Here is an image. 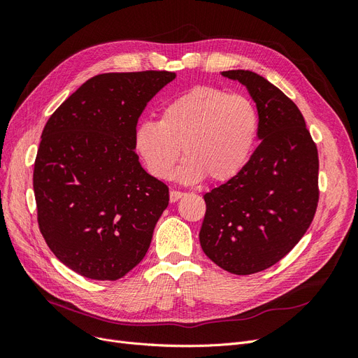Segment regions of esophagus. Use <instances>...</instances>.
<instances>
[{
    "label": "esophagus",
    "instance_id": "obj_1",
    "mask_svg": "<svg viewBox=\"0 0 358 358\" xmlns=\"http://www.w3.org/2000/svg\"><path fill=\"white\" fill-rule=\"evenodd\" d=\"M180 197H183V192L182 191H178V189H171L170 191V201L171 203L178 201Z\"/></svg>",
    "mask_w": 358,
    "mask_h": 358
}]
</instances>
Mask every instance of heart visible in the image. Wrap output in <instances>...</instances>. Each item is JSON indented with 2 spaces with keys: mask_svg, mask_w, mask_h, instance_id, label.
<instances>
[{
  "mask_svg": "<svg viewBox=\"0 0 358 358\" xmlns=\"http://www.w3.org/2000/svg\"><path fill=\"white\" fill-rule=\"evenodd\" d=\"M257 133L258 115L246 96L197 86L162 107L159 121L140 122L134 146L158 179L173 175L183 149L182 180L199 182L208 175L212 180H227L251 158Z\"/></svg>",
  "mask_w": 358,
  "mask_h": 358,
  "instance_id": "b5f03b06",
  "label": "heart"
}]
</instances>
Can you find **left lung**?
Returning <instances> with one entry per match:
<instances>
[{
	"label": "left lung",
	"mask_w": 358,
	"mask_h": 358,
	"mask_svg": "<svg viewBox=\"0 0 358 358\" xmlns=\"http://www.w3.org/2000/svg\"><path fill=\"white\" fill-rule=\"evenodd\" d=\"M257 103L262 143L236 176L204 194L203 252L234 275L282 259L315 216L318 149L294 101L257 73L229 70Z\"/></svg>",
	"instance_id": "8db88e82"
}]
</instances>
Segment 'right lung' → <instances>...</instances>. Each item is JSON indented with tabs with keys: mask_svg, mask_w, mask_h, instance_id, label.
<instances>
[{
	"mask_svg": "<svg viewBox=\"0 0 358 358\" xmlns=\"http://www.w3.org/2000/svg\"><path fill=\"white\" fill-rule=\"evenodd\" d=\"M171 71L104 73L52 113L34 162L37 221L50 251L76 273L116 280L146 255L169 187L148 175L134 133Z\"/></svg>",
	"mask_w": 358,
	"mask_h": 358,
	"instance_id": "1",
	"label": "right lung"
}]
</instances>
